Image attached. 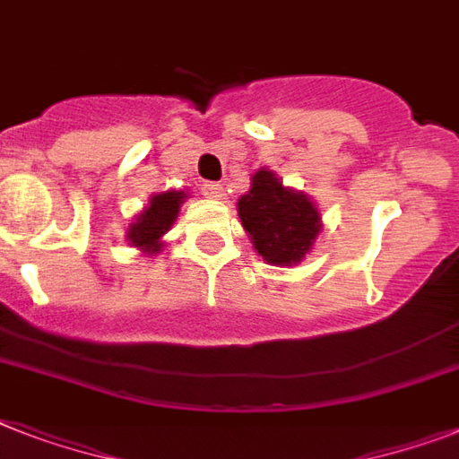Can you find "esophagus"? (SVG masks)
Wrapping results in <instances>:
<instances>
[{
    "instance_id": "obj_1",
    "label": "esophagus",
    "mask_w": 459,
    "mask_h": 459,
    "mask_svg": "<svg viewBox=\"0 0 459 459\" xmlns=\"http://www.w3.org/2000/svg\"><path fill=\"white\" fill-rule=\"evenodd\" d=\"M203 195L210 197V200H223V197H226V188H223L221 184H212V181H207V184L203 186Z\"/></svg>"
}]
</instances>
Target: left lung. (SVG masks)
Masks as SVG:
<instances>
[{
    "label": "left lung",
    "instance_id": "obj_1",
    "mask_svg": "<svg viewBox=\"0 0 459 459\" xmlns=\"http://www.w3.org/2000/svg\"><path fill=\"white\" fill-rule=\"evenodd\" d=\"M238 217L252 247L271 266H297L316 247L323 217L304 191L290 188L273 169L252 174V186L238 200Z\"/></svg>",
    "mask_w": 459,
    "mask_h": 459
}]
</instances>
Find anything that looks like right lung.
Wrapping results in <instances>:
<instances>
[{
    "instance_id": "right-lung-1",
    "label": "right lung",
    "mask_w": 459,
    "mask_h": 459,
    "mask_svg": "<svg viewBox=\"0 0 459 459\" xmlns=\"http://www.w3.org/2000/svg\"><path fill=\"white\" fill-rule=\"evenodd\" d=\"M186 191H165L151 195L148 204L132 219L126 229V242L141 249L143 255H160L165 247V233L174 226L181 204L186 203Z\"/></svg>"
}]
</instances>
